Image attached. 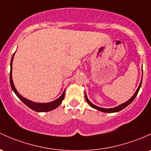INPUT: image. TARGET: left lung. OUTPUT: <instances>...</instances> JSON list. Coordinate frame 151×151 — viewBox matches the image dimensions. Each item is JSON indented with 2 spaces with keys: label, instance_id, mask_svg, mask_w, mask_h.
Masks as SVG:
<instances>
[{
  "label": "left lung",
  "instance_id": "1",
  "mask_svg": "<svg viewBox=\"0 0 151 151\" xmlns=\"http://www.w3.org/2000/svg\"><path fill=\"white\" fill-rule=\"evenodd\" d=\"M141 83H142V80H141V82H140V85H139V87H138V88H137V91H136V92H135V93L134 94V95L132 96V97H131V98L130 99V100H129L128 101H127V102H125V103L122 104V105H120L117 106V107H114V108L105 109V108H102V107H97V106H95L94 105H93V104H92V103H91L90 102H89L88 99H87V95H86V94H85V99H86V101H87V103H88L89 105L91 106V107H93V108H94V109H97V110H100V111H101V112H109V113H111V112H119V111L122 110V109L125 108V107H126L127 106H128L129 105H130V103H131V102H132V101L134 100V99L135 98V97H136V96H137V93H138L139 89H140V86H141Z\"/></svg>",
  "mask_w": 151,
  "mask_h": 151
}]
</instances>
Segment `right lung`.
<instances>
[{
    "instance_id": "right-lung-1",
    "label": "right lung",
    "mask_w": 151,
    "mask_h": 151,
    "mask_svg": "<svg viewBox=\"0 0 151 151\" xmlns=\"http://www.w3.org/2000/svg\"><path fill=\"white\" fill-rule=\"evenodd\" d=\"M14 55H13L12 59H11V72H10V83H11V88H12L13 91L15 92V94L17 95V97L22 101L26 105H27L28 107H30L31 109H32L33 110L36 111V112H48V111H50L54 110V109L57 108L59 105H60V104L62 103V100L64 98V94H65V91H64L63 94H62L59 98H58L57 100L53 101L51 102H49V103H36V102H34L32 101L27 100V99L24 98L20 94L19 92H17L16 89L15 88V86L12 80V62H13V59H14Z\"/></svg>"
}]
</instances>
